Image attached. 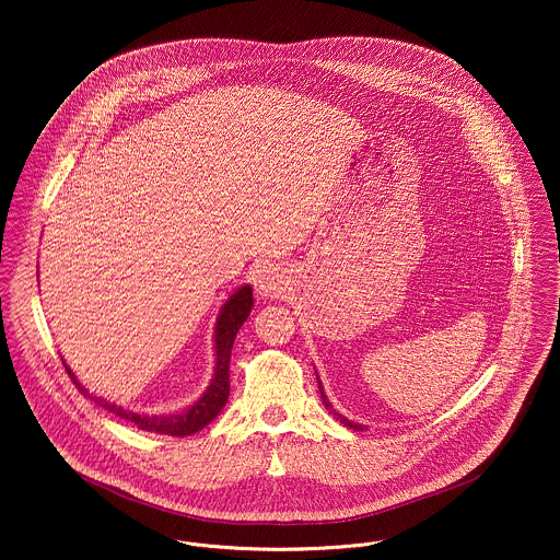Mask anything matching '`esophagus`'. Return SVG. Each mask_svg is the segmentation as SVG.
Wrapping results in <instances>:
<instances>
[{
  "label": "esophagus",
  "mask_w": 560,
  "mask_h": 560,
  "mask_svg": "<svg viewBox=\"0 0 560 560\" xmlns=\"http://www.w3.org/2000/svg\"><path fill=\"white\" fill-rule=\"evenodd\" d=\"M285 285V277L281 272V268L275 265H262L256 270V290L260 295L267 298H277L279 293L283 292Z\"/></svg>",
  "instance_id": "obj_1"
}]
</instances>
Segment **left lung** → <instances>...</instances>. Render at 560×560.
I'll list each match as a JSON object with an SVG mask.
<instances>
[{
  "mask_svg": "<svg viewBox=\"0 0 560 560\" xmlns=\"http://www.w3.org/2000/svg\"><path fill=\"white\" fill-rule=\"evenodd\" d=\"M317 380H319V375H317ZM319 390H320V399H323V402H325V407H327V409H331V402H329V400H327V397H325V393H323V386H320V382H319ZM331 411H334V409H331ZM334 416H336V418H338V420H340V422H342V424H345V427L354 428V430H363V427H361V424H354V422H348V420H347V418H345V416H340V413H336V411H334Z\"/></svg>",
  "mask_w": 560,
  "mask_h": 560,
  "instance_id": "1",
  "label": "left lung"
}]
</instances>
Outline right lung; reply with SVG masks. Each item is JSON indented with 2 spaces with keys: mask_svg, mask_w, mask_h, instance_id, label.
Returning a JSON list of instances; mask_svg holds the SVG:
<instances>
[{
  "mask_svg": "<svg viewBox=\"0 0 560 560\" xmlns=\"http://www.w3.org/2000/svg\"><path fill=\"white\" fill-rule=\"evenodd\" d=\"M252 306H254V295H252L249 285L240 288L222 304L220 315L215 320V340H213L215 342V368H213L212 382L201 399L195 400L190 407H187L185 411H178V413H167V416L133 413L130 409H124V407L113 405L101 397H94L88 393L85 386H81L80 380L75 377V373L71 372V368H67L65 361L62 363L81 395L94 400L103 409H107L108 413H115L117 418L132 422L133 427L147 430V432H158V434H167V436H188V434H195L201 428L208 427L213 418L222 411V407L226 405L229 390H231V384H229L231 350H233V342H235V336H237L243 320L247 319L252 313Z\"/></svg>",
  "mask_w": 560,
  "mask_h": 560,
  "instance_id": "1",
  "label": "right lung"
}]
</instances>
